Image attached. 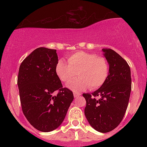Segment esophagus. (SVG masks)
I'll list each match as a JSON object with an SVG mask.
<instances>
[{
    "mask_svg": "<svg viewBox=\"0 0 147 147\" xmlns=\"http://www.w3.org/2000/svg\"><path fill=\"white\" fill-rule=\"evenodd\" d=\"M73 95H74V97H75V98H77V97H79V96L81 95V94L79 93V92H73Z\"/></svg>",
    "mask_w": 147,
    "mask_h": 147,
    "instance_id": "1",
    "label": "esophagus"
}]
</instances>
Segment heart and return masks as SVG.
<instances>
[{"label": "heart", "mask_w": 147, "mask_h": 147, "mask_svg": "<svg viewBox=\"0 0 147 147\" xmlns=\"http://www.w3.org/2000/svg\"><path fill=\"white\" fill-rule=\"evenodd\" d=\"M55 71L60 80L65 83L73 79L77 72L79 77L68 84L72 90H84L88 87L90 90H96L105 83L110 66L104 57L78 51L68 57V63L63 59H60L57 63Z\"/></svg>", "instance_id": "obj_1"}]
</instances>
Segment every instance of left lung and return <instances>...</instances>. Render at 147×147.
<instances>
[{
    "label": "left lung",
    "mask_w": 147,
    "mask_h": 147,
    "mask_svg": "<svg viewBox=\"0 0 147 147\" xmlns=\"http://www.w3.org/2000/svg\"><path fill=\"white\" fill-rule=\"evenodd\" d=\"M110 71L98 90L84 93V113L96 131L108 133L115 129L125 115L131 91V70L127 62L112 49H103Z\"/></svg>",
    "instance_id": "obj_1"
}]
</instances>
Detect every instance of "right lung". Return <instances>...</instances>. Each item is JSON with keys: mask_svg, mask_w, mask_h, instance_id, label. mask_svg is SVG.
<instances>
[{"mask_svg": "<svg viewBox=\"0 0 147 147\" xmlns=\"http://www.w3.org/2000/svg\"><path fill=\"white\" fill-rule=\"evenodd\" d=\"M57 61L56 50L38 48L23 61L18 70L22 111L30 124L42 132L61 125L74 99L72 91L63 87L57 75Z\"/></svg>", "mask_w": 147, "mask_h": 147, "instance_id": "right-lung-1", "label": "right lung"}]
</instances>
